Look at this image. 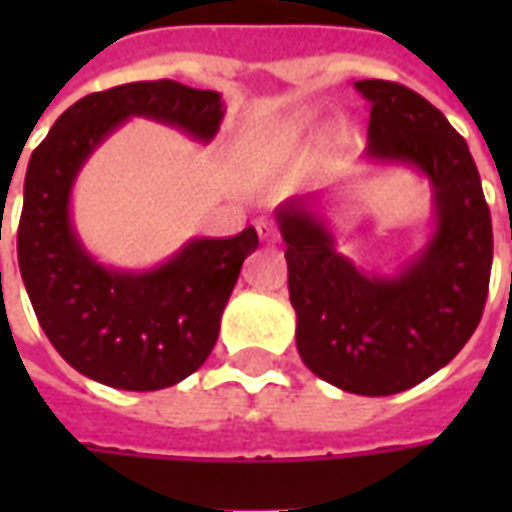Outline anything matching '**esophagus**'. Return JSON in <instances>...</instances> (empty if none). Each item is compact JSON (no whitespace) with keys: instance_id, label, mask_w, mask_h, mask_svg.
<instances>
[{"instance_id":"34e87169","label":"esophagus","mask_w":512,"mask_h":512,"mask_svg":"<svg viewBox=\"0 0 512 512\" xmlns=\"http://www.w3.org/2000/svg\"><path fill=\"white\" fill-rule=\"evenodd\" d=\"M257 235H260V241H266V244H274V241H279L277 224L271 222V219H260V222H257Z\"/></svg>"}]
</instances>
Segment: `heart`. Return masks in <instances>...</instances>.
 <instances>
[{
	"mask_svg": "<svg viewBox=\"0 0 512 512\" xmlns=\"http://www.w3.org/2000/svg\"><path fill=\"white\" fill-rule=\"evenodd\" d=\"M304 142V126H290L285 128L282 134L271 142V156L274 158H282L288 156V153H293L296 147Z\"/></svg>",
	"mask_w": 512,
	"mask_h": 512,
	"instance_id": "heart-1",
	"label": "heart"
}]
</instances>
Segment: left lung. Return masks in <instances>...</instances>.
<instances>
[{
    "label": "left lung",
    "instance_id": "obj_1",
    "mask_svg": "<svg viewBox=\"0 0 512 512\" xmlns=\"http://www.w3.org/2000/svg\"><path fill=\"white\" fill-rule=\"evenodd\" d=\"M370 101L367 158L428 175L436 230L397 277L365 274L334 249L315 197L277 208L296 348L329 384L395 395L447 365L483 318L494 233L469 145L436 106L397 82L354 84Z\"/></svg>",
    "mask_w": 512,
    "mask_h": 512
}]
</instances>
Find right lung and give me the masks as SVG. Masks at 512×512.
Segmentation results:
<instances>
[{"label":"right lung","mask_w":512,"mask_h":512,"mask_svg":"<svg viewBox=\"0 0 512 512\" xmlns=\"http://www.w3.org/2000/svg\"><path fill=\"white\" fill-rule=\"evenodd\" d=\"M128 117H150L211 142L224 104L213 90L161 79L84 95L62 112L29 158L18 268L43 332L73 370L115 389L153 392L208 359L257 233L246 227L233 238H194L142 274L95 263L71 224L73 180Z\"/></svg>","instance_id":"obj_1"}]
</instances>
